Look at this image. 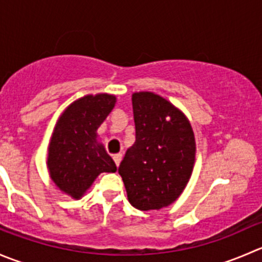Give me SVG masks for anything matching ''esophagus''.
Wrapping results in <instances>:
<instances>
[{"instance_id": "1", "label": "esophagus", "mask_w": 262, "mask_h": 262, "mask_svg": "<svg viewBox=\"0 0 262 262\" xmlns=\"http://www.w3.org/2000/svg\"><path fill=\"white\" fill-rule=\"evenodd\" d=\"M121 158H123V155H121V153H118V155H115L114 157H113V160H114V162H115V165H116V166L120 165Z\"/></svg>"}]
</instances>
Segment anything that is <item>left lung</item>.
I'll return each mask as SVG.
<instances>
[{"mask_svg":"<svg viewBox=\"0 0 262 262\" xmlns=\"http://www.w3.org/2000/svg\"><path fill=\"white\" fill-rule=\"evenodd\" d=\"M136 142L119 166L128 200L139 210L161 209L186 186L195 162L189 120L171 102L152 92L132 96Z\"/></svg>","mask_w":262,"mask_h":262,"instance_id":"8db88e82","label":"left lung"}]
</instances>
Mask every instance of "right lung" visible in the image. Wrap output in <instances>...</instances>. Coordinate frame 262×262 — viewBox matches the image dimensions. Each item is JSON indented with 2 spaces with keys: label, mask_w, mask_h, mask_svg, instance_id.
<instances>
[{
  "label": "right lung",
  "mask_w": 262,
  "mask_h": 262,
  "mask_svg": "<svg viewBox=\"0 0 262 262\" xmlns=\"http://www.w3.org/2000/svg\"><path fill=\"white\" fill-rule=\"evenodd\" d=\"M115 101L113 95H87L71 104L57 121L49 144V173L75 199H80L100 173L116 171L114 161L96 142L97 128Z\"/></svg>",
  "instance_id": "right-lung-1"
}]
</instances>
